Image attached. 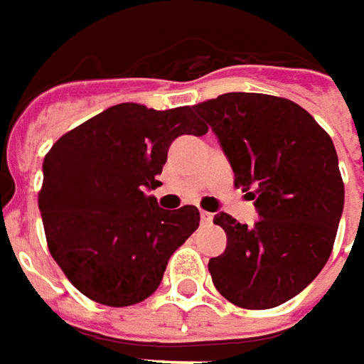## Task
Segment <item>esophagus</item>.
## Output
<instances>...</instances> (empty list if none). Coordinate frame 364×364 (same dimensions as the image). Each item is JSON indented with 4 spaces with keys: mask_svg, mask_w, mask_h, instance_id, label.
Instances as JSON below:
<instances>
[{
    "mask_svg": "<svg viewBox=\"0 0 364 364\" xmlns=\"http://www.w3.org/2000/svg\"><path fill=\"white\" fill-rule=\"evenodd\" d=\"M200 220H203L204 225H210V223H213V215H210V213H206V210H203V213H200Z\"/></svg>",
    "mask_w": 364,
    "mask_h": 364,
    "instance_id": "obj_1",
    "label": "esophagus"
}]
</instances>
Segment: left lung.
Wrapping results in <instances>:
<instances>
[{
  "label": "left lung",
  "mask_w": 364,
  "mask_h": 364,
  "mask_svg": "<svg viewBox=\"0 0 364 364\" xmlns=\"http://www.w3.org/2000/svg\"><path fill=\"white\" fill-rule=\"evenodd\" d=\"M192 111L215 132L259 215L251 227L215 215L227 249L208 261L213 284L235 306L275 308L312 284L330 257L344 208L334 144L282 97L227 92Z\"/></svg>",
  "instance_id": "1"
}]
</instances>
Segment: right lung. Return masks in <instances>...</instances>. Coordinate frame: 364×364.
Here are the masks:
<instances>
[{"mask_svg": "<svg viewBox=\"0 0 364 364\" xmlns=\"http://www.w3.org/2000/svg\"><path fill=\"white\" fill-rule=\"evenodd\" d=\"M206 132L190 107L121 103L52 146L38 206L50 253L80 294L123 308L158 289L200 213L192 204L164 210L147 190L160 186L176 137Z\"/></svg>", "mask_w": 364, "mask_h": 364, "instance_id": "obj_1", "label": "right lung"}]
</instances>
